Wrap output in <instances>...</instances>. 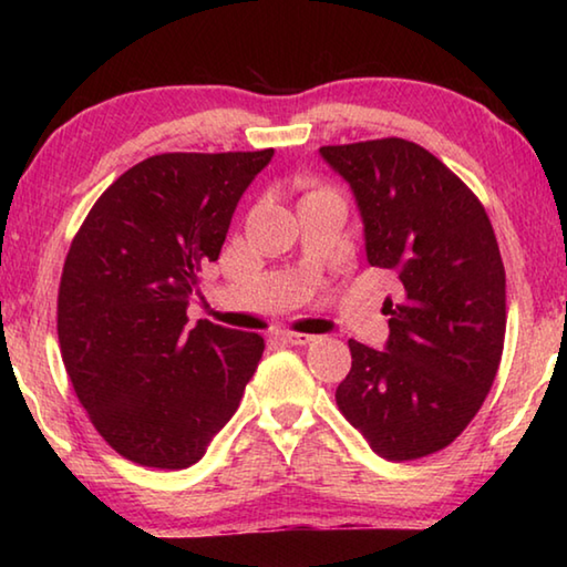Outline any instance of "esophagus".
<instances>
[{
    "instance_id": "esophagus-1",
    "label": "esophagus",
    "mask_w": 567,
    "mask_h": 567,
    "mask_svg": "<svg viewBox=\"0 0 567 567\" xmlns=\"http://www.w3.org/2000/svg\"><path fill=\"white\" fill-rule=\"evenodd\" d=\"M277 338H280L282 342H290V344H310V342H315L318 338H315V334H305V332H292V330H280V332H275Z\"/></svg>"
}]
</instances>
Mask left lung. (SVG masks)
<instances>
[{"label": "left lung", "mask_w": 567, "mask_h": 567, "mask_svg": "<svg viewBox=\"0 0 567 567\" xmlns=\"http://www.w3.org/2000/svg\"><path fill=\"white\" fill-rule=\"evenodd\" d=\"M350 182L372 267L400 280L385 350L350 340L334 400L380 457L447 447L493 388L505 342V267L475 192L402 137L320 147Z\"/></svg>", "instance_id": "8db88e82"}]
</instances>
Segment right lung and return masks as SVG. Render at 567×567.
I'll use <instances>...</instances> for the list:
<instances>
[{
    "label": "right lung",
    "mask_w": 567,
    "mask_h": 567,
    "mask_svg": "<svg viewBox=\"0 0 567 567\" xmlns=\"http://www.w3.org/2000/svg\"><path fill=\"white\" fill-rule=\"evenodd\" d=\"M272 155L142 159L102 192L72 239L56 297L62 360L92 425L132 463H197L255 375L260 334L209 320L187 328V305Z\"/></svg>",
    "instance_id": "1"
}]
</instances>
